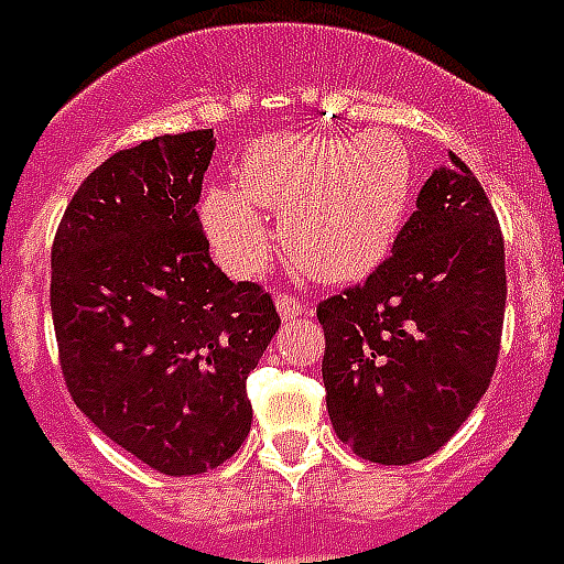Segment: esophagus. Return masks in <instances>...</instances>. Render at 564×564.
<instances>
[{
    "instance_id": "1",
    "label": "esophagus",
    "mask_w": 564,
    "mask_h": 564,
    "mask_svg": "<svg viewBox=\"0 0 564 564\" xmlns=\"http://www.w3.org/2000/svg\"><path fill=\"white\" fill-rule=\"evenodd\" d=\"M274 304H278V313H281L283 318H292V316H310V313H313V307H310L307 301L292 299V295H286V292H281V295H278V299H274Z\"/></svg>"
}]
</instances>
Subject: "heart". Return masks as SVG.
I'll use <instances>...</instances> for the list:
<instances>
[{"mask_svg":"<svg viewBox=\"0 0 564 564\" xmlns=\"http://www.w3.org/2000/svg\"><path fill=\"white\" fill-rule=\"evenodd\" d=\"M419 187L410 143L392 128L357 137L269 134L248 145L237 187H213L202 221L234 274L272 254L263 213L281 216V246L318 281H357L392 251Z\"/></svg>","mask_w":564,"mask_h":564,"instance_id":"1","label":"heart"}]
</instances>
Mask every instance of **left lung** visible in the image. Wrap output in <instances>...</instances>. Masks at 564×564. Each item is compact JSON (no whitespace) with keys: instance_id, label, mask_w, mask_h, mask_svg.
<instances>
[{"instance_id":"8db88e82","label":"left lung","mask_w":564,"mask_h":564,"mask_svg":"<svg viewBox=\"0 0 564 564\" xmlns=\"http://www.w3.org/2000/svg\"><path fill=\"white\" fill-rule=\"evenodd\" d=\"M507 265L498 216L456 154L366 283L318 304L336 436L380 465L436 454L498 366Z\"/></svg>"}]
</instances>
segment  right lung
Returning a JSON list of instances; mask_svg holds the SVG:
<instances>
[{
    "mask_svg": "<svg viewBox=\"0 0 564 564\" xmlns=\"http://www.w3.org/2000/svg\"><path fill=\"white\" fill-rule=\"evenodd\" d=\"M213 149L204 128L117 152L66 204L52 246L66 389L110 442L170 477L237 454L246 380L281 327L269 292L210 260L195 204Z\"/></svg>",
    "mask_w": 564,
    "mask_h": 564,
    "instance_id": "right-lung-1",
    "label": "right lung"
}]
</instances>
